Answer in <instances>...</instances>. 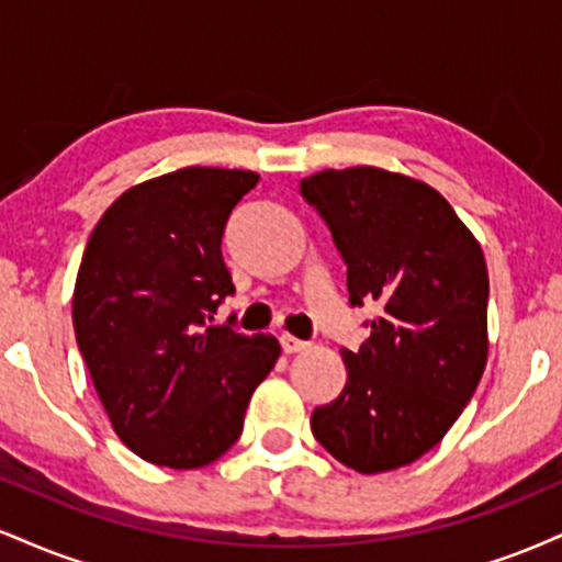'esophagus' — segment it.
<instances>
[{
    "instance_id": "obj_1",
    "label": "esophagus",
    "mask_w": 562,
    "mask_h": 562,
    "mask_svg": "<svg viewBox=\"0 0 562 562\" xmlns=\"http://www.w3.org/2000/svg\"><path fill=\"white\" fill-rule=\"evenodd\" d=\"M280 344H282V351H285V353H299V351H306V348H308L306 340L293 338V335H282Z\"/></svg>"
}]
</instances>
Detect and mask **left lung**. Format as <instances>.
Listing matches in <instances>:
<instances>
[{
	"label": "left lung",
	"mask_w": 562,
	"mask_h": 562,
	"mask_svg": "<svg viewBox=\"0 0 562 562\" xmlns=\"http://www.w3.org/2000/svg\"><path fill=\"white\" fill-rule=\"evenodd\" d=\"M346 261L348 303H375L370 338L340 348L346 385L312 412L314 438L372 475L420 460L462 415L486 367L483 250L441 192L375 166L301 182Z\"/></svg>",
	"instance_id": "1"
}]
</instances>
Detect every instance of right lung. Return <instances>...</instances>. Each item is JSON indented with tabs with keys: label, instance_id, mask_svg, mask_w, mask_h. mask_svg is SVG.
Returning <instances> with one entry per match:
<instances>
[{
	"label": "right lung",
	"instance_id": "1",
	"mask_svg": "<svg viewBox=\"0 0 562 562\" xmlns=\"http://www.w3.org/2000/svg\"><path fill=\"white\" fill-rule=\"evenodd\" d=\"M256 184L259 173L211 166L147 179L102 214L83 250L76 344L113 430L153 465L218 460L280 357L274 335L211 325L235 293L224 227Z\"/></svg>",
	"mask_w": 562,
	"mask_h": 562
}]
</instances>
